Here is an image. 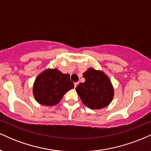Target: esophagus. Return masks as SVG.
Listing matches in <instances>:
<instances>
[{
    "mask_svg": "<svg viewBox=\"0 0 151 151\" xmlns=\"http://www.w3.org/2000/svg\"><path fill=\"white\" fill-rule=\"evenodd\" d=\"M78 84H79V82H76V83H74V88L77 87V86L78 85Z\"/></svg>",
    "mask_w": 151,
    "mask_h": 151,
    "instance_id": "1",
    "label": "esophagus"
}]
</instances>
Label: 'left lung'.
I'll use <instances>...</instances> for the list:
<instances>
[{
    "label": "left lung",
    "instance_id": "1",
    "mask_svg": "<svg viewBox=\"0 0 151 151\" xmlns=\"http://www.w3.org/2000/svg\"><path fill=\"white\" fill-rule=\"evenodd\" d=\"M83 77L85 81L76 87L83 104L91 109L107 106L114 98V88L106 74L102 71L89 68Z\"/></svg>",
    "mask_w": 151,
    "mask_h": 151
}]
</instances>
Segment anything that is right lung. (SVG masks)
<instances>
[{"label":"right lung","instance_id":"right-lung-1","mask_svg":"<svg viewBox=\"0 0 151 151\" xmlns=\"http://www.w3.org/2000/svg\"><path fill=\"white\" fill-rule=\"evenodd\" d=\"M74 88V83L68 74H63L58 69H47L35 79L33 95L38 103L44 106L58 104L66 92Z\"/></svg>","mask_w":151,"mask_h":151}]
</instances>
